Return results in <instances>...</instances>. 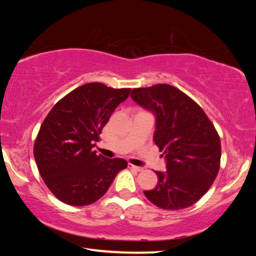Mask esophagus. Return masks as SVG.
<instances>
[{
  "instance_id": "obj_1",
  "label": "esophagus",
  "mask_w": 256,
  "mask_h": 256,
  "mask_svg": "<svg viewBox=\"0 0 256 256\" xmlns=\"http://www.w3.org/2000/svg\"><path fill=\"white\" fill-rule=\"evenodd\" d=\"M128 168H131V170H136V172H142L143 170V167L135 166L133 164H128Z\"/></svg>"
}]
</instances>
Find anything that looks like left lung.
<instances>
[{
	"label": "left lung",
	"instance_id": "8db88e82",
	"mask_svg": "<svg viewBox=\"0 0 256 256\" xmlns=\"http://www.w3.org/2000/svg\"><path fill=\"white\" fill-rule=\"evenodd\" d=\"M131 98L155 116L153 140L166 160L167 170L155 172L158 182L145 197L165 210L188 208L218 175L221 143L214 124L192 98L170 84L133 89Z\"/></svg>",
	"mask_w": 256,
	"mask_h": 256
}]
</instances>
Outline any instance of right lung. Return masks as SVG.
Listing matches in <instances>:
<instances>
[{
    "label": "right lung",
    "mask_w": 256,
    "mask_h": 256,
    "mask_svg": "<svg viewBox=\"0 0 256 256\" xmlns=\"http://www.w3.org/2000/svg\"><path fill=\"white\" fill-rule=\"evenodd\" d=\"M131 89L86 84L58 101L42 122L34 144L38 170L56 198L81 206L99 200L126 160L94 150L99 135Z\"/></svg>",
    "instance_id": "1"
}]
</instances>
